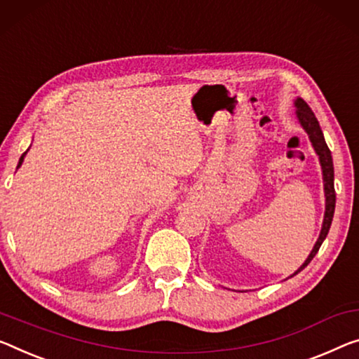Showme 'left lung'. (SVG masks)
<instances>
[{
    "mask_svg": "<svg viewBox=\"0 0 359 359\" xmlns=\"http://www.w3.org/2000/svg\"><path fill=\"white\" fill-rule=\"evenodd\" d=\"M295 114H297V118H299L300 125L303 126V130L308 133V137H310L311 144L314 147V151H316L318 157H319V163H321V168H323V181H324V196H326V212H324V222H323V228H321V233H319V237L316 241V244H314L313 250L308 258L305 260V263L302 264V266L297 269V273H300L303 268L308 266V263H310L314 255H316L319 247L326 239V236L330 229V224H332V218H334V210H335V189H334V163H332V156H330V151L326 144V140H324V135H323V130L321 126H319L318 118L314 117L313 110L310 109V106L303 101L302 97H297L295 99Z\"/></svg>",
    "mask_w": 359,
    "mask_h": 359,
    "instance_id": "left-lung-1",
    "label": "left lung"
}]
</instances>
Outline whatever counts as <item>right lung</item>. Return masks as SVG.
Wrapping results in <instances>:
<instances>
[{"label":"right lung","mask_w":359,"mask_h":359,"mask_svg":"<svg viewBox=\"0 0 359 359\" xmlns=\"http://www.w3.org/2000/svg\"><path fill=\"white\" fill-rule=\"evenodd\" d=\"M27 151H29V149H27ZM25 154H27V152H24V154H22V156H20V158H19V165H18V168L20 167V165H22V162H24V157H25Z\"/></svg>","instance_id":"right-lung-1"}]
</instances>
